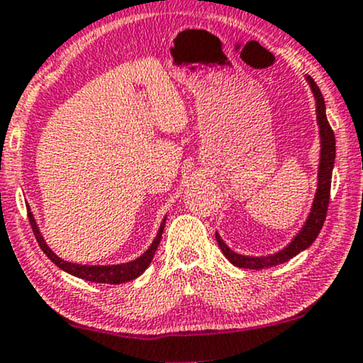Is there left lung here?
<instances>
[{
  "label": "left lung",
  "instance_id": "left-lung-1",
  "mask_svg": "<svg viewBox=\"0 0 363 363\" xmlns=\"http://www.w3.org/2000/svg\"><path fill=\"white\" fill-rule=\"evenodd\" d=\"M306 82L310 84V89L315 95L316 102V121H318L320 127V166H318V187H316L313 206L308 214V219L303 224V228L300 229V233L295 236L290 245L283 247L281 251L274 255L268 256H245L238 255L233 250H229L226 242L221 240V236L216 233V241H218L219 247H221L223 255L231 261L233 264L238 268H246V269H263V268H272V266L286 263L288 259L295 258L298 253L306 250L311 246V242L316 240L318 233L322 231V226L327 218V209L330 203V187H332V171L335 164V134L327 121V113H325V100L322 91H320L318 85L315 84V80L311 77H306Z\"/></svg>",
  "mask_w": 363,
  "mask_h": 363
}]
</instances>
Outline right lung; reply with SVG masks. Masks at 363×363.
<instances>
[{
    "mask_svg": "<svg viewBox=\"0 0 363 363\" xmlns=\"http://www.w3.org/2000/svg\"><path fill=\"white\" fill-rule=\"evenodd\" d=\"M28 219L31 224V229H33V235L38 241V245L43 253L48 256L50 259L53 261L58 268H62L63 272L73 274V277L85 279V281H94V283H110V284H121V283H127L135 279L137 277H140L145 269L149 268L150 261H152L155 250H157L160 238H162V231H164V224H166V218H164L162 224H160L157 236L152 241V245L149 246V250L145 251L144 255H140L139 258L134 261H128V263H122V264H108V266H89V264H77V263H68V261L62 259L60 256H57L50 250L47 242H45L43 236H41L38 226H36V221L33 218V213H31L30 206L28 208Z\"/></svg>",
    "mask_w": 363,
    "mask_h": 363,
    "instance_id": "right-lung-1",
    "label": "right lung"
}]
</instances>
